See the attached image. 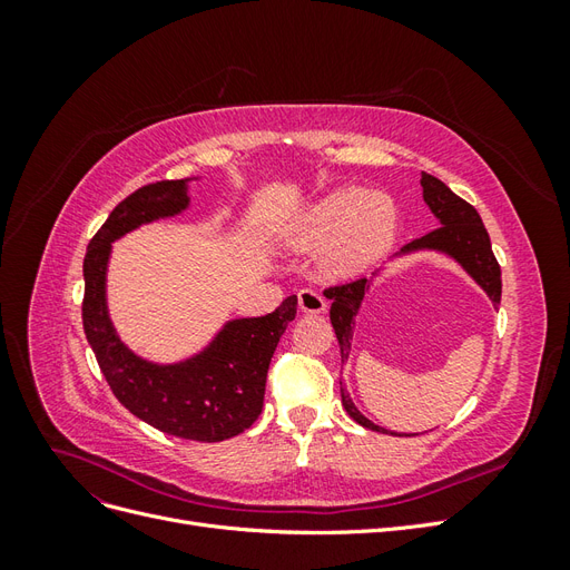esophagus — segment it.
Here are the masks:
<instances>
[{
  "mask_svg": "<svg viewBox=\"0 0 570 570\" xmlns=\"http://www.w3.org/2000/svg\"><path fill=\"white\" fill-rule=\"evenodd\" d=\"M297 299H299V308H302L304 314H323L325 308H327L325 297L321 295V292H316V289H312V287L299 289Z\"/></svg>",
  "mask_w": 570,
  "mask_h": 570,
  "instance_id": "obj_1",
  "label": "esophagus"
}]
</instances>
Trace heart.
Returning <instances> with one entry per match:
<instances>
[{"label":"heart","instance_id":"heart-1","mask_svg":"<svg viewBox=\"0 0 570 570\" xmlns=\"http://www.w3.org/2000/svg\"><path fill=\"white\" fill-rule=\"evenodd\" d=\"M396 220L390 195L340 187L308 206L295 239L302 247H321L318 266L327 278H354L392 247Z\"/></svg>","mask_w":570,"mask_h":570}]
</instances>
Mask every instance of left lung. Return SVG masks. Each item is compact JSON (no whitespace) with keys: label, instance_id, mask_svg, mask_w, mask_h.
<instances>
[{"label":"left lung","instance_id":"left-lung-1","mask_svg":"<svg viewBox=\"0 0 570 570\" xmlns=\"http://www.w3.org/2000/svg\"><path fill=\"white\" fill-rule=\"evenodd\" d=\"M421 187H423V199L430 206V212H433L435 218L440 220V226L435 230H430L428 235L413 239V243L402 247V252L396 256L421 252V249L446 254L450 258H454V262L465 273H469L482 289L488 292V297L497 306L499 302H502V271H499V264L492 254L490 235H488L485 226H482L480 214L469 202L456 197L452 189L446 187L442 180H438L435 176L423 174ZM368 287H371V281L358 278L354 283L335 285V287H327L323 292V295L333 302L331 304V323L335 327V335L340 342L342 361L350 356L354 316L358 314L361 302H364V295L368 292ZM342 404L358 425L375 430V433H387L385 428L371 423L364 413H361L352 404V400L344 390H342ZM390 435H396V433H390Z\"/></svg>","mask_w":570,"mask_h":570}]
</instances>
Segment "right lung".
<instances>
[{"label": "right lung", "instance_id": "1", "mask_svg": "<svg viewBox=\"0 0 570 570\" xmlns=\"http://www.w3.org/2000/svg\"><path fill=\"white\" fill-rule=\"evenodd\" d=\"M189 180L135 189L90 239L82 262V327L111 392L132 416L183 440L220 442L245 433L262 413L268 364L297 314V297H287L273 314L228 321L199 354L178 364H151L130 352L107 308L111 243L145 223L185 212Z\"/></svg>", "mask_w": 570, "mask_h": 570}]
</instances>
